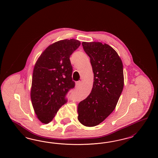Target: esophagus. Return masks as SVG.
Masks as SVG:
<instances>
[{
	"mask_svg": "<svg viewBox=\"0 0 158 158\" xmlns=\"http://www.w3.org/2000/svg\"><path fill=\"white\" fill-rule=\"evenodd\" d=\"M81 85V81H77V82H76V87L79 86Z\"/></svg>",
	"mask_w": 158,
	"mask_h": 158,
	"instance_id": "34e87169",
	"label": "esophagus"
}]
</instances>
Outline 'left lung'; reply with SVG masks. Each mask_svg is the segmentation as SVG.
I'll list each match as a JSON object with an SVG mask.
<instances>
[{"mask_svg":"<svg viewBox=\"0 0 158 158\" xmlns=\"http://www.w3.org/2000/svg\"><path fill=\"white\" fill-rule=\"evenodd\" d=\"M90 57L94 83L88 97L77 106V119L85 126L94 127L113 112L124 86L123 66L116 51L100 42H82Z\"/></svg>","mask_w":158,"mask_h":158,"instance_id":"8db88e82","label":"left lung"}]
</instances>
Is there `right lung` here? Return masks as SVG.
<instances>
[{
	"label": "right lung",
	"instance_id": "1",
	"mask_svg": "<svg viewBox=\"0 0 158 158\" xmlns=\"http://www.w3.org/2000/svg\"><path fill=\"white\" fill-rule=\"evenodd\" d=\"M81 45L75 39L62 40L46 48L33 70L31 88L32 105L42 123L52 121L67 99L68 91L75 87L70 56Z\"/></svg>",
	"mask_w": 158,
	"mask_h": 158
}]
</instances>
